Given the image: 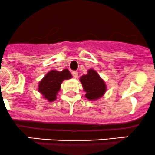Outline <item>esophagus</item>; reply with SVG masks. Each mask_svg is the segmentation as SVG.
I'll use <instances>...</instances> for the list:
<instances>
[{
  "label": "esophagus",
  "instance_id": "34e87169",
  "mask_svg": "<svg viewBox=\"0 0 155 155\" xmlns=\"http://www.w3.org/2000/svg\"><path fill=\"white\" fill-rule=\"evenodd\" d=\"M72 75H73V77H74V78H78V71H72Z\"/></svg>",
  "mask_w": 155,
  "mask_h": 155
}]
</instances>
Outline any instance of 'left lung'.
I'll return each instance as SVG.
<instances>
[{
  "instance_id": "obj_1",
  "label": "left lung",
  "mask_w": 155,
  "mask_h": 155,
  "mask_svg": "<svg viewBox=\"0 0 155 155\" xmlns=\"http://www.w3.org/2000/svg\"><path fill=\"white\" fill-rule=\"evenodd\" d=\"M85 96L90 100H96L100 98L106 90V86L103 80L99 77L95 70H88V73L80 78Z\"/></svg>"
}]
</instances>
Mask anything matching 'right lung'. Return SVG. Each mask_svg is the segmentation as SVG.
<instances>
[{
  "mask_svg": "<svg viewBox=\"0 0 155 155\" xmlns=\"http://www.w3.org/2000/svg\"><path fill=\"white\" fill-rule=\"evenodd\" d=\"M70 78H71V74L68 69H64L62 71L52 70L39 83L38 90L45 99L53 102L56 99L62 81Z\"/></svg>",
  "mask_w": 155,
  "mask_h": 155,
  "instance_id": "obj_1",
  "label": "right lung"
}]
</instances>
